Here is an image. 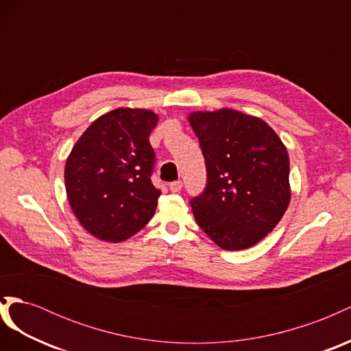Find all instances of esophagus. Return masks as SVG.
Segmentation results:
<instances>
[{"label": "esophagus", "instance_id": "obj_1", "mask_svg": "<svg viewBox=\"0 0 351 351\" xmlns=\"http://www.w3.org/2000/svg\"><path fill=\"white\" fill-rule=\"evenodd\" d=\"M182 187H183V183L180 182V180H178V182H173V183H169V190H171L173 193H178L180 190H182Z\"/></svg>", "mask_w": 351, "mask_h": 351}]
</instances>
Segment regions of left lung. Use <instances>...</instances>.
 Masks as SVG:
<instances>
[{"instance_id":"obj_1","label":"left lung","mask_w":351,"mask_h":351,"mask_svg":"<svg viewBox=\"0 0 351 351\" xmlns=\"http://www.w3.org/2000/svg\"><path fill=\"white\" fill-rule=\"evenodd\" d=\"M187 120L208 171L205 192L190 202L196 222L221 249L254 246L290 204L285 145L268 123L237 110L193 111Z\"/></svg>"}]
</instances>
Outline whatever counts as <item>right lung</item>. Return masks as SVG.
Instances as JSON below:
<instances>
[{
  "label": "right lung",
  "mask_w": 351,
  "mask_h": 351,
  "mask_svg": "<svg viewBox=\"0 0 351 351\" xmlns=\"http://www.w3.org/2000/svg\"><path fill=\"white\" fill-rule=\"evenodd\" d=\"M156 124L154 111L115 108L74 143L64 168L67 199L93 237L124 241L154 217L161 195L151 182L155 152L149 134Z\"/></svg>",
  "instance_id": "obj_1"
}]
</instances>
